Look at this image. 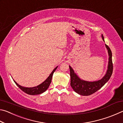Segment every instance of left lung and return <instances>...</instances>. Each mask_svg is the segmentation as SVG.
Here are the masks:
<instances>
[{
    "label": "left lung",
    "mask_w": 123,
    "mask_h": 123,
    "mask_svg": "<svg viewBox=\"0 0 123 123\" xmlns=\"http://www.w3.org/2000/svg\"><path fill=\"white\" fill-rule=\"evenodd\" d=\"M102 38L104 41L103 35H102ZM105 46L108 50L109 53V64H108L107 70L106 73L101 80L93 82H89L84 81L79 78L77 75L75 73L74 70L69 66L70 76V86L73 90L79 94L88 96L94 93L95 92L100 89L106 83L111 76L113 72V63L112 60V52L111 49L107 45Z\"/></svg>",
    "instance_id": "8db88e82"
}]
</instances>
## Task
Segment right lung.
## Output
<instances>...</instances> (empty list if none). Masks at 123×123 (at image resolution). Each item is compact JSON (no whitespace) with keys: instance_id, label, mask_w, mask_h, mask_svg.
<instances>
[{"instance_id":"right-lung-1","label":"right lung","mask_w":123,"mask_h":123,"mask_svg":"<svg viewBox=\"0 0 123 123\" xmlns=\"http://www.w3.org/2000/svg\"><path fill=\"white\" fill-rule=\"evenodd\" d=\"M57 66L55 69H54L53 72L51 73V74H50V75L48 76L46 80H45L44 82L42 83L41 84L39 85L38 86L34 87H24L20 86V85H18L17 83L15 81H14V82H15V84L17 85L19 88L21 89L22 91L24 92L25 93H26V94H29V95H37V94H40L41 93L47 90V89L48 88L49 86L50 85V83L51 82V79L52 77H53V75L54 72L55 71L56 69H57Z\"/></svg>"}]
</instances>
